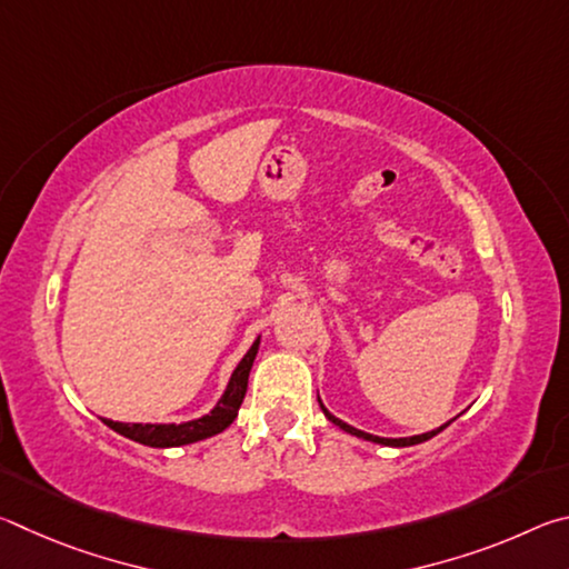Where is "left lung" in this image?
<instances>
[{
	"label": "left lung",
	"instance_id": "left-lung-1",
	"mask_svg": "<svg viewBox=\"0 0 569 569\" xmlns=\"http://www.w3.org/2000/svg\"><path fill=\"white\" fill-rule=\"evenodd\" d=\"M319 403H321V397H319ZM321 411L326 413V419H329L331 423H336V427L339 429H343L346 435H351V437H359V439H363V441H371V445H381V447H413V445H421V441H427V439H431V437H437L439 431H445L451 421H447V423H441V427H437V429H431V431H423V435H413V437H399V439H389V437H377V435H369V431H361V429H356V427H351V423H346V421H341L339 417H333V413L323 407L321 403Z\"/></svg>",
	"mask_w": 569,
	"mask_h": 569
}]
</instances>
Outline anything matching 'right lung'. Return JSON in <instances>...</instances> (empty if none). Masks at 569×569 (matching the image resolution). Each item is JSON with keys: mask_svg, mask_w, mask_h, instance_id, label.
<instances>
[{"mask_svg": "<svg viewBox=\"0 0 569 569\" xmlns=\"http://www.w3.org/2000/svg\"><path fill=\"white\" fill-rule=\"evenodd\" d=\"M258 346H261V336L253 341V346L246 351L243 359L238 361V366L230 373L226 391L220 393V399L213 409L203 417L190 419V421H180V423H124V421H112V419H102L112 431L128 437L138 445L146 447H156V449H168V447H186V445H196V441H203L208 437H216L220 431H226L230 423L236 421L240 403L246 399V389H248V373L250 366L256 361Z\"/></svg>", "mask_w": 569, "mask_h": 569, "instance_id": "add662e5", "label": "right lung"}]
</instances>
